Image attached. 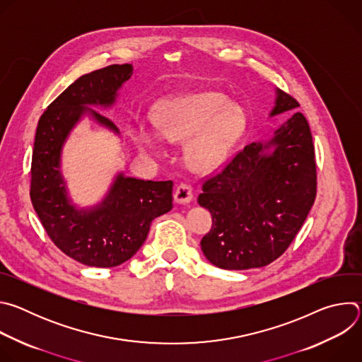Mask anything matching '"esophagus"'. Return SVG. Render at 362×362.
<instances>
[{
    "instance_id": "obj_1",
    "label": "esophagus",
    "mask_w": 362,
    "mask_h": 362,
    "mask_svg": "<svg viewBox=\"0 0 362 362\" xmlns=\"http://www.w3.org/2000/svg\"><path fill=\"white\" fill-rule=\"evenodd\" d=\"M175 202L180 203V204H186L190 203L193 199V193H192V187L187 183H180L176 189H175Z\"/></svg>"
}]
</instances>
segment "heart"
I'll return each instance as SVG.
<instances>
[{"label":"heart","mask_w":362,"mask_h":362,"mask_svg":"<svg viewBox=\"0 0 362 362\" xmlns=\"http://www.w3.org/2000/svg\"><path fill=\"white\" fill-rule=\"evenodd\" d=\"M246 113L219 93H196L166 103L156 113L160 134L175 143H185L183 158L194 173H211L228 158L246 129ZM160 134L148 127L134 129L141 150L159 153Z\"/></svg>","instance_id":"obj_1"}]
</instances>
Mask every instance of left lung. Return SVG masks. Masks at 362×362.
<instances>
[{
	"mask_svg": "<svg viewBox=\"0 0 362 362\" xmlns=\"http://www.w3.org/2000/svg\"><path fill=\"white\" fill-rule=\"evenodd\" d=\"M269 117L293 112L298 101L276 88ZM197 202L212 215L202 252L212 265L243 271L262 268L288 249L317 194L313 134L293 113L265 141H252L203 183Z\"/></svg>",
	"mask_w": 362,
	"mask_h": 362,
	"instance_id": "obj_1",
	"label": "left lung"
}]
</instances>
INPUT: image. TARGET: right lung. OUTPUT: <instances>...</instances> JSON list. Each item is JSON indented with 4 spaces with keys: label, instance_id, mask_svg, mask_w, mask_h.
Wrapping results in <instances>:
<instances>
[{
    "label": "right lung",
    "instance_id": "1",
    "mask_svg": "<svg viewBox=\"0 0 362 362\" xmlns=\"http://www.w3.org/2000/svg\"><path fill=\"white\" fill-rule=\"evenodd\" d=\"M132 64H115L84 74L70 84L38 120L33 162L31 202L47 235L74 261L113 268L129 261L144 243L151 221L173 208V182H153L117 173L103 200L78 208L69 196L62 172V153L71 130L88 116L120 134L116 124L90 109H110Z\"/></svg>",
    "mask_w": 362,
    "mask_h": 362
}]
</instances>
